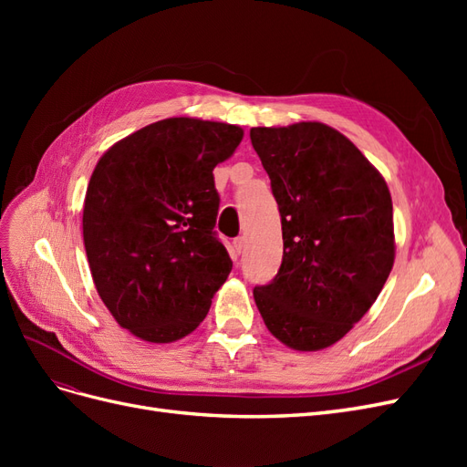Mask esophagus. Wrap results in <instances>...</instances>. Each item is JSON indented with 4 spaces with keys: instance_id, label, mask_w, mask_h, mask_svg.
I'll list each match as a JSON object with an SVG mask.
<instances>
[{
    "instance_id": "obj_1",
    "label": "esophagus",
    "mask_w": 467,
    "mask_h": 467,
    "mask_svg": "<svg viewBox=\"0 0 467 467\" xmlns=\"http://www.w3.org/2000/svg\"><path fill=\"white\" fill-rule=\"evenodd\" d=\"M234 249H235V255H242L244 249H245V237L234 239Z\"/></svg>"
}]
</instances>
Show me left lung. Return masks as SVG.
Wrapping results in <instances>:
<instances>
[{"instance_id":"obj_1","label":"left lung","mask_w":467,"mask_h":467,"mask_svg":"<svg viewBox=\"0 0 467 467\" xmlns=\"http://www.w3.org/2000/svg\"><path fill=\"white\" fill-rule=\"evenodd\" d=\"M280 210L285 255L255 286L261 317L280 343L335 345L376 302L395 259L384 177L347 136L323 122L251 129Z\"/></svg>"}]
</instances>
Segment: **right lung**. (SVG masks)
I'll list each match as a JSON object with an SVG mask.
<instances>
[{
    "instance_id": "right-lung-1",
    "label": "right lung",
    "mask_w": 467,
    "mask_h": 467,
    "mask_svg": "<svg viewBox=\"0 0 467 467\" xmlns=\"http://www.w3.org/2000/svg\"><path fill=\"white\" fill-rule=\"evenodd\" d=\"M235 124L173 117L144 126L97 161L83 204L95 288L120 327L173 343L199 327L232 271L214 225V167L235 151Z\"/></svg>"
}]
</instances>
